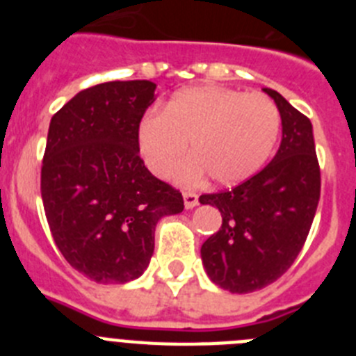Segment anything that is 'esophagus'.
Instances as JSON below:
<instances>
[{"label": "esophagus", "instance_id": "esophagus-1", "mask_svg": "<svg viewBox=\"0 0 356 356\" xmlns=\"http://www.w3.org/2000/svg\"><path fill=\"white\" fill-rule=\"evenodd\" d=\"M184 205L185 209L191 210L197 205V194L196 193H191V191H185L184 193Z\"/></svg>", "mask_w": 356, "mask_h": 356}]
</instances>
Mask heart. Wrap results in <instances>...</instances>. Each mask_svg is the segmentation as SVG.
<instances>
[{
    "label": "heart",
    "mask_w": 356,
    "mask_h": 356,
    "mask_svg": "<svg viewBox=\"0 0 356 356\" xmlns=\"http://www.w3.org/2000/svg\"><path fill=\"white\" fill-rule=\"evenodd\" d=\"M282 127L271 97L200 85L176 92L163 112H149L137 127V146L153 175L168 176L185 155L193 156L172 171L178 181L205 175L216 185L232 187L264 168Z\"/></svg>",
    "instance_id": "1"
}]
</instances>
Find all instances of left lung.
<instances>
[{
    "label": "left lung",
    "mask_w": 356,
    "mask_h": 356,
    "mask_svg": "<svg viewBox=\"0 0 356 356\" xmlns=\"http://www.w3.org/2000/svg\"><path fill=\"white\" fill-rule=\"evenodd\" d=\"M273 97L282 118L275 159L232 191L203 194L201 205L219 209L222 225L201 246L207 275L217 287L248 294L267 287L300 254L316 216L321 172L310 119L280 92Z\"/></svg>",
    "instance_id": "obj_1"
}]
</instances>
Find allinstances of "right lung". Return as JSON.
I'll use <instances>...</instances> for the list:
<instances>
[{"label":"right lung","instance_id":"right-lung-1","mask_svg":"<svg viewBox=\"0 0 356 356\" xmlns=\"http://www.w3.org/2000/svg\"><path fill=\"white\" fill-rule=\"evenodd\" d=\"M155 89L147 80L94 85L49 122L40 172L46 219L64 259L97 284L139 278L156 222L184 210L181 194L139 156L137 127Z\"/></svg>","mask_w":356,"mask_h":356}]
</instances>
